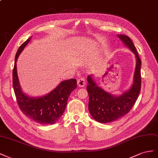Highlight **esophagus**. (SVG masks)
I'll return each instance as SVG.
<instances>
[{"label":"esophagus","instance_id":"1","mask_svg":"<svg viewBox=\"0 0 158 158\" xmlns=\"http://www.w3.org/2000/svg\"><path fill=\"white\" fill-rule=\"evenodd\" d=\"M77 85L78 86L80 87H84L85 85H86V81H85V78L83 77H81L77 80Z\"/></svg>","mask_w":158,"mask_h":158}]
</instances>
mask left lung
Instances as JSON below:
<instances>
[{"label":"left lung","mask_w":158,"mask_h":158,"mask_svg":"<svg viewBox=\"0 0 158 158\" xmlns=\"http://www.w3.org/2000/svg\"><path fill=\"white\" fill-rule=\"evenodd\" d=\"M118 37L127 46L136 57L134 83L130 90L119 97H114L105 91L94 82L91 76L87 77V90L89 97V110L93 118L101 123L113 122L127 114L131 110L138 97L141 89V60L136 47L128 36L118 35Z\"/></svg>","instance_id":"left-lung-1"}]
</instances>
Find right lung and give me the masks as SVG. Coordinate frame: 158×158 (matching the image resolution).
Returning a JSON list of instances; mask_svg holds the SVG:
<instances>
[{
    "label": "right lung",
    "mask_w": 158,
    "mask_h": 158,
    "mask_svg": "<svg viewBox=\"0 0 158 158\" xmlns=\"http://www.w3.org/2000/svg\"><path fill=\"white\" fill-rule=\"evenodd\" d=\"M29 38L19 47L12 71V85L20 109L28 118L42 124H53L64 114L69 94L77 87V80L64 81L46 95L31 98L22 91L16 71V61L30 40Z\"/></svg>",
    "instance_id": "right-lung-1"
}]
</instances>
